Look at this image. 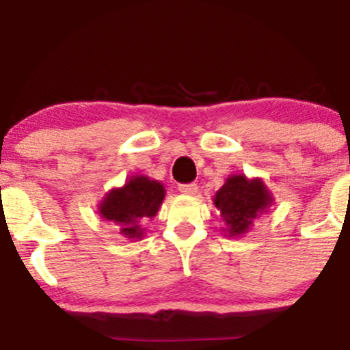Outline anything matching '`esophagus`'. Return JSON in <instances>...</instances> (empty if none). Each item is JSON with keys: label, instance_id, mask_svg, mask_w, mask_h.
Returning <instances> with one entry per match:
<instances>
[{"label": "esophagus", "instance_id": "obj_1", "mask_svg": "<svg viewBox=\"0 0 350 350\" xmlns=\"http://www.w3.org/2000/svg\"><path fill=\"white\" fill-rule=\"evenodd\" d=\"M178 191L185 196H194L198 192V185L196 184H180L178 185Z\"/></svg>", "mask_w": 350, "mask_h": 350}]
</instances>
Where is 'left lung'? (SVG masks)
<instances>
[{"label":"left lung","mask_w":350,"mask_h":350,"mask_svg":"<svg viewBox=\"0 0 350 350\" xmlns=\"http://www.w3.org/2000/svg\"><path fill=\"white\" fill-rule=\"evenodd\" d=\"M213 202L227 225L223 230L228 232V237H235L252 227V221L271 206L273 198L261 178L249 180L245 175H230Z\"/></svg>","instance_id":"1"}]
</instances>
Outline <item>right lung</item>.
I'll return each instance as SVG.
<instances>
[{"label": "right lung", "mask_w": 350, "mask_h": 350, "mask_svg": "<svg viewBox=\"0 0 350 350\" xmlns=\"http://www.w3.org/2000/svg\"><path fill=\"white\" fill-rule=\"evenodd\" d=\"M165 199V187L144 175H134L127 184L113 189L99 202V213L108 221L116 223L120 234L129 239H141V223L158 213Z\"/></svg>", "instance_id": "1"}]
</instances>
